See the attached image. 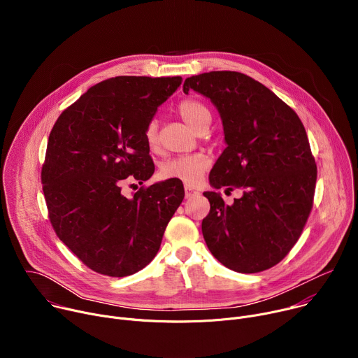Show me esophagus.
Returning <instances> with one entry per match:
<instances>
[{
	"label": "esophagus",
	"instance_id": "esophagus-1",
	"mask_svg": "<svg viewBox=\"0 0 358 358\" xmlns=\"http://www.w3.org/2000/svg\"><path fill=\"white\" fill-rule=\"evenodd\" d=\"M196 195H199V192H198L196 189H194V188H191V187H185V198H187V199H189V198H192V196H196Z\"/></svg>",
	"mask_w": 358,
	"mask_h": 358
}]
</instances>
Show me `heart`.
Masks as SVG:
<instances>
[{
	"instance_id": "heart-1",
	"label": "heart",
	"mask_w": 358,
	"mask_h": 358,
	"mask_svg": "<svg viewBox=\"0 0 358 358\" xmlns=\"http://www.w3.org/2000/svg\"><path fill=\"white\" fill-rule=\"evenodd\" d=\"M181 119L195 131L208 129L211 123L210 109L195 99H185L177 108ZM144 138L147 145L152 150L159 145V126L156 120L148 122L144 130ZM208 167V160L202 155L177 156L167 160L162 167V176L164 178H176L188 185L199 182L203 171Z\"/></svg>"
}]
</instances>
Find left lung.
Returning <instances> with one entry per match:
<instances>
[{"label": "left lung", "mask_w": 358, "mask_h": 358, "mask_svg": "<svg viewBox=\"0 0 358 358\" xmlns=\"http://www.w3.org/2000/svg\"><path fill=\"white\" fill-rule=\"evenodd\" d=\"M182 90L208 97L222 120L227 147L210 184L242 189L231 206L220 192H203L211 203L203 239L224 266L266 271L297 242L313 207L317 169L304 126L272 90L239 72L191 76Z\"/></svg>", "instance_id": "left-lung-1"}]
</instances>
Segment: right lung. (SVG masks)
I'll use <instances>...</instances> for the list:
<instances>
[{"instance_id":"right-lung-1","label":"right lung","mask_w":358,"mask_h":358,"mask_svg":"<svg viewBox=\"0 0 358 358\" xmlns=\"http://www.w3.org/2000/svg\"><path fill=\"white\" fill-rule=\"evenodd\" d=\"M181 80L100 82L64 110L49 134L41 177L50 224L97 273L123 278L147 266L182 202V182L174 178L140 188L131 198L122 194L126 180L143 184L155 173L144 130Z\"/></svg>"}]
</instances>
